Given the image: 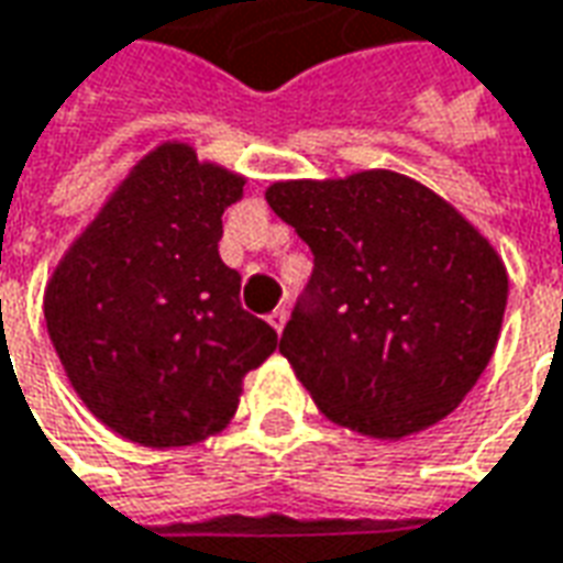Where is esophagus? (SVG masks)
<instances>
[{"label":"esophagus","instance_id":"esophagus-1","mask_svg":"<svg viewBox=\"0 0 563 563\" xmlns=\"http://www.w3.org/2000/svg\"><path fill=\"white\" fill-rule=\"evenodd\" d=\"M286 320H289V310H286V308H277V310H271V313H268V322L274 325V329H277V332H283Z\"/></svg>","mask_w":563,"mask_h":563}]
</instances>
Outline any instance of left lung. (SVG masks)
Here are the masks:
<instances>
[{
	"instance_id": "1",
	"label": "left lung",
	"mask_w": 563,
	"mask_h": 563,
	"mask_svg": "<svg viewBox=\"0 0 563 563\" xmlns=\"http://www.w3.org/2000/svg\"><path fill=\"white\" fill-rule=\"evenodd\" d=\"M265 198L313 253L280 353L322 415L399 439L454 411L506 310L509 280L490 243L399 173L277 183Z\"/></svg>"
}]
</instances>
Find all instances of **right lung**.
I'll return each mask as SVG.
<instances>
[{"instance_id": "right-lung-1", "label": "right lung", "mask_w": 563, "mask_h": 563, "mask_svg": "<svg viewBox=\"0 0 563 563\" xmlns=\"http://www.w3.org/2000/svg\"><path fill=\"white\" fill-rule=\"evenodd\" d=\"M241 198V176L161 145L51 277V344L81 402L131 442L179 448L219 432L243 375L277 350L219 258L222 213Z\"/></svg>"}]
</instances>
